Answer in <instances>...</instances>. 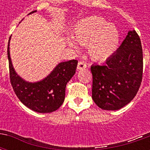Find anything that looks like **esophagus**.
Instances as JSON below:
<instances>
[{
    "instance_id": "esophagus-1",
    "label": "esophagus",
    "mask_w": 150,
    "mask_h": 150,
    "mask_svg": "<svg viewBox=\"0 0 150 150\" xmlns=\"http://www.w3.org/2000/svg\"><path fill=\"white\" fill-rule=\"evenodd\" d=\"M87 67V65H86V63L84 62H83V61H79L78 62V66H77V69L78 70H82V69H85Z\"/></svg>"
}]
</instances>
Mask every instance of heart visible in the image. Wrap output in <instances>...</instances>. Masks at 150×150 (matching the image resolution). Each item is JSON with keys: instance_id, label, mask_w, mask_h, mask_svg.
<instances>
[{"instance_id": "1", "label": "heart", "mask_w": 150, "mask_h": 150, "mask_svg": "<svg viewBox=\"0 0 150 150\" xmlns=\"http://www.w3.org/2000/svg\"><path fill=\"white\" fill-rule=\"evenodd\" d=\"M75 39L87 45L88 55L95 61H104L115 53L119 46L120 33L112 24L100 17L91 16L78 21L74 28ZM70 46L75 43L69 39Z\"/></svg>"}]
</instances>
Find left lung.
Listing matches in <instances>:
<instances>
[{"mask_svg":"<svg viewBox=\"0 0 150 150\" xmlns=\"http://www.w3.org/2000/svg\"><path fill=\"white\" fill-rule=\"evenodd\" d=\"M92 99L104 110H118L130 103L137 93L143 75L141 39L129 31L116 52L104 65H92Z\"/></svg>","mask_w":150,"mask_h":150,"instance_id":"left-lung-1","label":"left lung"}]
</instances>
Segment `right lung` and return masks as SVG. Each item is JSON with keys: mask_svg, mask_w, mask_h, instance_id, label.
Instances as JSON below:
<instances>
[{"mask_svg": "<svg viewBox=\"0 0 150 150\" xmlns=\"http://www.w3.org/2000/svg\"><path fill=\"white\" fill-rule=\"evenodd\" d=\"M37 12H31L29 14ZM8 43V59L9 77L15 94L22 104L31 110L39 113L54 112L61 106L65 99L67 83L75 75L78 61L73 59L62 62L56 66L49 75L42 80L30 83L16 73L12 64Z\"/></svg>", "mask_w": 150, "mask_h": 150, "instance_id": "right-lung-1", "label": "right lung"}]
</instances>
